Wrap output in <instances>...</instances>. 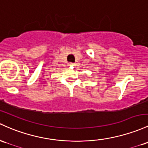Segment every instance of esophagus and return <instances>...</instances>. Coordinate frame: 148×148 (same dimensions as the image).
Masks as SVG:
<instances>
[{"mask_svg":"<svg viewBox=\"0 0 148 148\" xmlns=\"http://www.w3.org/2000/svg\"><path fill=\"white\" fill-rule=\"evenodd\" d=\"M69 66H74V65H75V64H74V63H73V62H69Z\"/></svg>","mask_w":148,"mask_h":148,"instance_id":"obj_1","label":"esophagus"}]
</instances>
